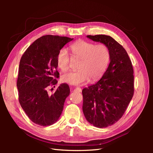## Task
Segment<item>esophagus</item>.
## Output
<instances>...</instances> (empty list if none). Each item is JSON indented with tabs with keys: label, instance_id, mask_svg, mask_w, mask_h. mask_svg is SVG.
I'll use <instances>...</instances> for the list:
<instances>
[{
	"label": "esophagus",
	"instance_id": "1",
	"mask_svg": "<svg viewBox=\"0 0 153 153\" xmlns=\"http://www.w3.org/2000/svg\"><path fill=\"white\" fill-rule=\"evenodd\" d=\"M74 92H82V89L80 87H75L73 90Z\"/></svg>",
	"mask_w": 153,
	"mask_h": 153
}]
</instances>
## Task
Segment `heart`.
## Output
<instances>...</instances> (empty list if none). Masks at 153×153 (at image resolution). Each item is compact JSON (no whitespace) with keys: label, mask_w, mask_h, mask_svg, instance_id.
I'll return each instance as SVG.
<instances>
[{"label":"heart","mask_w":153,"mask_h":153,"mask_svg":"<svg viewBox=\"0 0 153 153\" xmlns=\"http://www.w3.org/2000/svg\"><path fill=\"white\" fill-rule=\"evenodd\" d=\"M73 57L80 59L78 70L69 71L63 74V82L71 85H82L90 79L96 81L102 76L107 69L110 61V51L105 44L95 45L84 40H79L70 46ZM71 57L66 48L59 51L57 64L62 71L69 68Z\"/></svg>","instance_id":"heart-1"}]
</instances>
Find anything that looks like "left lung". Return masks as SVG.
<instances>
[{
    "instance_id": "1",
    "label": "left lung",
    "mask_w": 153,
    "mask_h": 153,
    "mask_svg": "<svg viewBox=\"0 0 153 153\" xmlns=\"http://www.w3.org/2000/svg\"><path fill=\"white\" fill-rule=\"evenodd\" d=\"M106 45L110 51V62L102 78L82 90L83 112L87 121L103 128L122 117L134 93L131 61L122 45L106 35L87 36Z\"/></svg>"
}]
</instances>
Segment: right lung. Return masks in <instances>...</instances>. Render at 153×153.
I'll list each match as a JSON object with an SVG mask.
<instances>
[{"instance_id": "add662e5", "label": "right lung", "mask_w": 153, "mask_h": 153, "mask_svg": "<svg viewBox=\"0 0 153 153\" xmlns=\"http://www.w3.org/2000/svg\"><path fill=\"white\" fill-rule=\"evenodd\" d=\"M73 39L65 36L46 35L36 39L26 50L20 61L16 85L22 108L36 124L47 126L61 116L70 89L62 84L52 95L50 85L57 83L59 51Z\"/></svg>"}]
</instances>
